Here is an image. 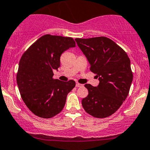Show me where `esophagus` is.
Returning a JSON list of instances; mask_svg holds the SVG:
<instances>
[{"mask_svg": "<svg viewBox=\"0 0 150 150\" xmlns=\"http://www.w3.org/2000/svg\"><path fill=\"white\" fill-rule=\"evenodd\" d=\"M84 86V85L80 84V83H78V82L76 83V86L77 87H81V86Z\"/></svg>", "mask_w": 150, "mask_h": 150, "instance_id": "1", "label": "esophagus"}]
</instances>
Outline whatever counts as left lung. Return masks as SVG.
I'll list each match as a JSON object with an SVG mask.
<instances>
[{"instance_id":"1","label":"left lung","mask_w":150,"mask_h":150,"mask_svg":"<svg viewBox=\"0 0 150 150\" xmlns=\"http://www.w3.org/2000/svg\"><path fill=\"white\" fill-rule=\"evenodd\" d=\"M75 41L90 63V71L100 80L98 86L86 84L88 95L81 100L86 113L98 118L113 114L127 97L133 73L125 51L105 37Z\"/></svg>"}]
</instances>
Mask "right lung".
<instances>
[{
    "label": "right lung",
    "mask_w": 150,
    "mask_h": 150,
    "mask_svg": "<svg viewBox=\"0 0 150 150\" xmlns=\"http://www.w3.org/2000/svg\"><path fill=\"white\" fill-rule=\"evenodd\" d=\"M75 46L72 37L45 35L23 54L16 74L17 84L24 103L37 116L50 118L64 109L75 81L54 79L53 70L60 66L62 52Z\"/></svg>",
    "instance_id": "add662e5"
}]
</instances>
